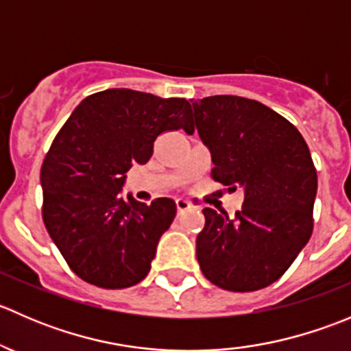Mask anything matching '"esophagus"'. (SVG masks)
Listing matches in <instances>:
<instances>
[{
    "label": "esophagus",
    "mask_w": 351,
    "mask_h": 351,
    "mask_svg": "<svg viewBox=\"0 0 351 351\" xmlns=\"http://www.w3.org/2000/svg\"><path fill=\"white\" fill-rule=\"evenodd\" d=\"M176 210H178V215L180 214H185V212L192 210V205H190L189 200H183V198H176Z\"/></svg>",
    "instance_id": "obj_1"
}]
</instances>
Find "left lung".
<instances>
[{
    "mask_svg": "<svg viewBox=\"0 0 351 351\" xmlns=\"http://www.w3.org/2000/svg\"><path fill=\"white\" fill-rule=\"evenodd\" d=\"M193 113L210 149L214 182L244 192L236 219L204 208L197 236L202 274L231 292L265 289L313 234L317 175L309 147L289 120L256 100L215 95L197 100Z\"/></svg>",
    "mask_w": 351,
    "mask_h": 351,
    "instance_id": "obj_1",
    "label": "left lung"
}]
</instances>
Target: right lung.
Instances as JSON below:
<instances>
[{
  "mask_svg": "<svg viewBox=\"0 0 351 351\" xmlns=\"http://www.w3.org/2000/svg\"><path fill=\"white\" fill-rule=\"evenodd\" d=\"M193 132L185 98L113 88L84 98L59 130L40 169L45 229L71 270L91 285L125 289L147 275L176 204L120 195L125 173L153 156L158 136Z\"/></svg>",
  "mask_w": 351,
  "mask_h": 351,
  "instance_id": "right-lung-1",
  "label": "right lung"
}]
</instances>
